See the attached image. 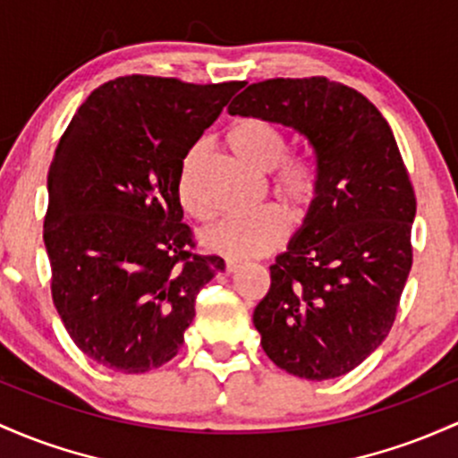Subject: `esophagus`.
Masks as SVG:
<instances>
[{"label": "esophagus", "instance_id": "esophagus-1", "mask_svg": "<svg viewBox=\"0 0 458 458\" xmlns=\"http://www.w3.org/2000/svg\"><path fill=\"white\" fill-rule=\"evenodd\" d=\"M239 269H243V263H241V260H234V259L225 260V274H237Z\"/></svg>", "mask_w": 458, "mask_h": 458}]
</instances>
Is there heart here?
<instances>
[{
	"label": "heart",
	"mask_w": 458,
	"mask_h": 458,
	"mask_svg": "<svg viewBox=\"0 0 458 458\" xmlns=\"http://www.w3.org/2000/svg\"><path fill=\"white\" fill-rule=\"evenodd\" d=\"M225 145L230 154L252 169L254 174H271V191L284 206L291 219H302L318 191V174L306 158L286 156V137L274 122L263 117H243L230 125L225 132ZM204 158L202 145H193L184 154L178 174V195L184 208L195 217L206 215L195 206L193 187L199 163ZM286 237L283 215L274 208H260L256 213L233 215L221 219L204 233V245L210 252L228 259H259L274 252Z\"/></svg>",
	"instance_id": "heart-1"
}]
</instances>
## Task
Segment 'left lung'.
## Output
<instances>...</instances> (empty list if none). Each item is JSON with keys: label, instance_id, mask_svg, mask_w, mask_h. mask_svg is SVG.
<instances>
[{"label": "left lung", "instance_id": "8db88e82", "mask_svg": "<svg viewBox=\"0 0 458 458\" xmlns=\"http://www.w3.org/2000/svg\"><path fill=\"white\" fill-rule=\"evenodd\" d=\"M228 113L295 130L315 154V198L254 309L260 345L300 378L348 374L389 335L413 263L415 193L394 132L365 95L326 78L250 84Z\"/></svg>", "mask_w": 458, "mask_h": 458}]
</instances>
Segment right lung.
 Segmentation results:
<instances>
[{
  "label": "right lung",
  "mask_w": 458,
  "mask_h": 458,
  "mask_svg": "<svg viewBox=\"0 0 458 458\" xmlns=\"http://www.w3.org/2000/svg\"><path fill=\"white\" fill-rule=\"evenodd\" d=\"M241 87L125 75L95 89L64 130L43 241L54 306L95 363L145 374L172 360L198 291L225 269L193 252L178 174Z\"/></svg>",
  "instance_id": "right-lung-1"
}]
</instances>
